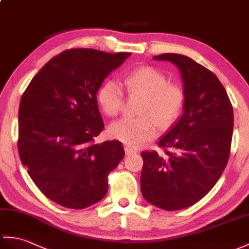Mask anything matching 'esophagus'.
<instances>
[{"label": "esophagus", "mask_w": 249, "mask_h": 249, "mask_svg": "<svg viewBox=\"0 0 249 249\" xmlns=\"http://www.w3.org/2000/svg\"><path fill=\"white\" fill-rule=\"evenodd\" d=\"M125 153H126V155H132V154L136 153V149L131 148V147H129V146H126V147H125Z\"/></svg>", "instance_id": "obj_1"}]
</instances>
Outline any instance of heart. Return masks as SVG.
I'll list each match as a JSON object with an SVG mask.
<instances>
[{"instance_id": "1", "label": "heart", "mask_w": 249, "mask_h": 249, "mask_svg": "<svg viewBox=\"0 0 249 249\" xmlns=\"http://www.w3.org/2000/svg\"><path fill=\"white\" fill-rule=\"evenodd\" d=\"M124 85L130 95L143 97L139 118H123L109 127V134L130 147H140L157 135V123L171 126L180 115L184 92L180 86L171 84L165 74L151 66L139 67L126 75ZM97 101L106 114L114 117L123 106L121 87L107 80L97 92Z\"/></svg>"}]
</instances>
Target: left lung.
<instances>
[{
  "label": "left lung",
  "mask_w": 249,
  "mask_h": 249,
  "mask_svg": "<svg viewBox=\"0 0 249 249\" xmlns=\"http://www.w3.org/2000/svg\"><path fill=\"white\" fill-rule=\"evenodd\" d=\"M180 73L182 114L159 140L166 156L143 152L141 192L146 201L167 211L197 203L214 187L229 159L233 109L214 73L180 54H161Z\"/></svg>",
  "instance_id": "1"
}]
</instances>
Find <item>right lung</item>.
<instances>
[{
	"label": "right lung",
	"instance_id": "1",
	"mask_svg": "<svg viewBox=\"0 0 249 249\" xmlns=\"http://www.w3.org/2000/svg\"><path fill=\"white\" fill-rule=\"evenodd\" d=\"M130 55L67 50L46 62L23 93L20 159L54 203L84 209L106 195L108 174L125 152L118 140L94 143L104 128L96 94L104 79Z\"/></svg>",
	"mask_w": 249,
	"mask_h": 249
}]
</instances>
